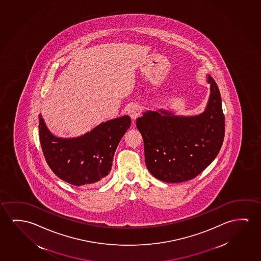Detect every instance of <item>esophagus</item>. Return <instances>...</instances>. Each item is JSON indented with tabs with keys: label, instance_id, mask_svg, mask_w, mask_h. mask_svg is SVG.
Wrapping results in <instances>:
<instances>
[{
	"label": "esophagus",
	"instance_id": "1",
	"mask_svg": "<svg viewBox=\"0 0 261 261\" xmlns=\"http://www.w3.org/2000/svg\"><path fill=\"white\" fill-rule=\"evenodd\" d=\"M141 113H142V109L138 105H132L128 109V114L133 120H136V118L140 116Z\"/></svg>",
	"mask_w": 261,
	"mask_h": 261
}]
</instances>
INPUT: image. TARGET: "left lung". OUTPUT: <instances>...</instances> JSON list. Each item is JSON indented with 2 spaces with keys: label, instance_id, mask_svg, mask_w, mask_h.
<instances>
[{
  "label": "left lung",
  "instance_id": "left-lung-1",
  "mask_svg": "<svg viewBox=\"0 0 261 261\" xmlns=\"http://www.w3.org/2000/svg\"><path fill=\"white\" fill-rule=\"evenodd\" d=\"M211 93L198 116L178 117L148 111L136 119L144 139L147 169L155 178L178 183L196 178L216 159L223 145L225 121L219 89L208 75Z\"/></svg>",
  "mask_w": 261,
  "mask_h": 261
}]
</instances>
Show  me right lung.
Instances as JSON below:
<instances>
[{
    "instance_id": "1",
    "label": "right lung",
    "mask_w": 261,
    "mask_h": 261,
    "mask_svg": "<svg viewBox=\"0 0 261 261\" xmlns=\"http://www.w3.org/2000/svg\"><path fill=\"white\" fill-rule=\"evenodd\" d=\"M131 125L129 116L117 117L76 138L54 136L39 116L38 130L45 161L58 178L73 186L97 185L110 174L121 138Z\"/></svg>"
}]
</instances>
